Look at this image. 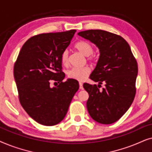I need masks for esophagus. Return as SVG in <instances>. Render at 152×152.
Masks as SVG:
<instances>
[{"label":"esophagus","instance_id":"esophagus-1","mask_svg":"<svg viewBox=\"0 0 152 152\" xmlns=\"http://www.w3.org/2000/svg\"><path fill=\"white\" fill-rule=\"evenodd\" d=\"M79 84H80V88L81 89V90H83L84 89V87H83V84L82 82H80L79 83Z\"/></svg>","mask_w":152,"mask_h":152}]
</instances>
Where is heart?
I'll list each match as a JSON object with an SVG mask.
<instances>
[{"mask_svg":"<svg viewBox=\"0 0 152 152\" xmlns=\"http://www.w3.org/2000/svg\"><path fill=\"white\" fill-rule=\"evenodd\" d=\"M77 50L83 54L84 56H87V59L91 61H95L97 59V56L93 53V47L91 43L86 41H79L74 45ZM60 61L63 66L68 65V51L65 50L62 52ZM91 72V68L88 66H85L82 68H73L67 72V76L69 79L84 82L88 77Z\"/></svg>","mask_w":152,"mask_h":152,"instance_id":"obj_1","label":"heart"}]
</instances>
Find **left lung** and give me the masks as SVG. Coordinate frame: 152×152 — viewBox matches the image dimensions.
<instances>
[{"mask_svg": "<svg viewBox=\"0 0 152 152\" xmlns=\"http://www.w3.org/2000/svg\"><path fill=\"white\" fill-rule=\"evenodd\" d=\"M99 50V58L90 78L96 84L83 85L89 97L86 107L89 115L100 124L118 121L132 105L136 95L138 64L128 43L120 35L101 30L78 33ZM104 83L100 91L98 87Z\"/></svg>", "mask_w": 152, "mask_h": 152, "instance_id": "obj_1", "label": "left lung"}]
</instances>
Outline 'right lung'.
Here are the masks:
<instances>
[{
  "instance_id": "1",
  "label": "right lung",
  "mask_w": 152,
  "mask_h": 152,
  "mask_svg": "<svg viewBox=\"0 0 152 152\" xmlns=\"http://www.w3.org/2000/svg\"><path fill=\"white\" fill-rule=\"evenodd\" d=\"M75 30L43 33L24 43L14 66L21 106L33 120L45 126L59 123L79 89L77 80L63 82L60 57L70 45ZM52 80L59 84L51 87Z\"/></svg>"
}]
</instances>
